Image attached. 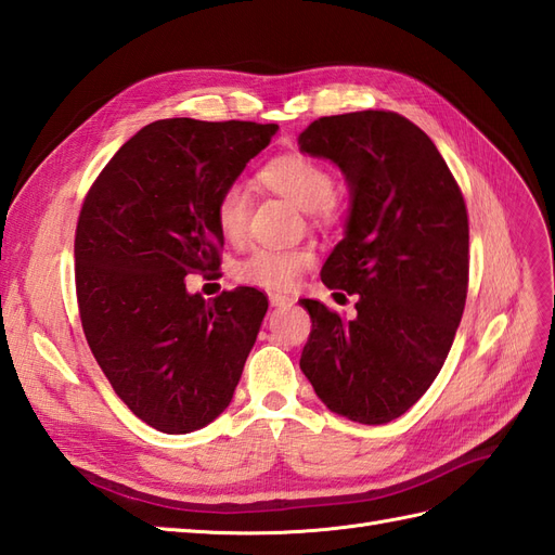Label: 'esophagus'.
Segmentation results:
<instances>
[{
    "mask_svg": "<svg viewBox=\"0 0 555 555\" xmlns=\"http://www.w3.org/2000/svg\"><path fill=\"white\" fill-rule=\"evenodd\" d=\"M268 300H271L273 308H282V306H292L294 298L287 296V294H278V292H271L268 294Z\"/></svg>",
    "mask_w": 555,
    "mask_h": 555,
    "instance_id": "34e87169",
    "label": "esophagus"
}]
</instances>
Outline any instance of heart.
Returning a JSON list of instances; mask_svg holds the SVG:
<instances>
[{"label":"heart","instance_id":"heart-1","mask_svg":"<svg viewBox=\"0 0 555 555\" xmlns=\"http://www.w3.org/2000/svg\"><path fill=\"white\" fill-rule=\"evenodd\" d=\"M261 180L268 188L287 196L308 212L322 210L335 194V180L326 166L306 155H284L263 166ZM247 190L241 182H229L215 201V222L222 236L236 241L245 229ZM312 251L304 247H255L233 268L238 282L261 289H289L298 275L312 266Z\"/></svg>","mask_w":555,"mask_h":555}]
</instances>
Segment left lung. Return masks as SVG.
<instances>
[{
    "label": "left lung",
    "mask_w": 555,
    "mask_h": 555,
    "mask_svg": "<svg viewBox=\"0 0 555 555\" xmlns=\"http://www.w3.org/2000/svg\"><path fill=\"white\" fill-rule=\"evenodd\" d=\"M298 145L347 178L349 222L322 282L359 296L354 319L300 300L312 319L300 371L331 412L371 426L393 422L438 377L461 324L469 273L463 192L435 143L393 111L319 117Z\"/></svg>",
    "instance_id": "8db88e82"
}]
</instances>
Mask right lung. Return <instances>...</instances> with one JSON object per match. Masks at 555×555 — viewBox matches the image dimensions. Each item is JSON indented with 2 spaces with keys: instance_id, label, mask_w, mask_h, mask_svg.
<instances>
[{
  "instance_id": "right-lung-1",
  "label": "right lung",
  "mask_w": 555,
  "mask_h": 555,
  "mask_svg": "<svg viewBox=\"0 0 555 555\" xmlns=\"http://www.w3.org/2000/svg\"><path fill=\"white\" fill-rule=\"evenodd\" d=\"M278 125L171 117L143 127L96 176L78 215L80 324L113 391L141 422L182 435L220 416L268 310L255 287L212 300L184 275L220 268L217 194Z\"/></svg>"
}]
</instances>
